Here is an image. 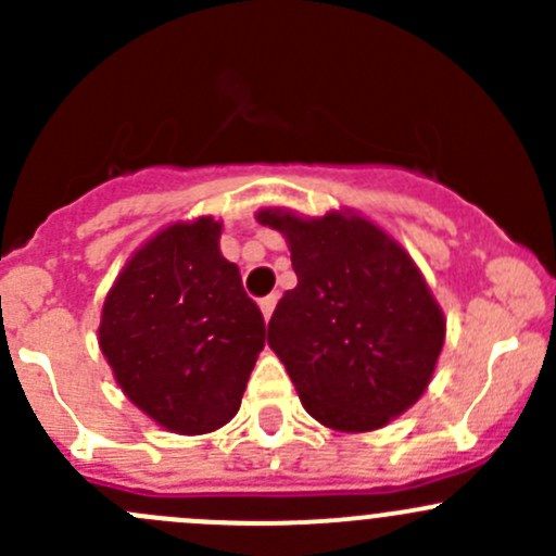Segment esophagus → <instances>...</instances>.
Masks as SVG:
<instances>
[{
	"instance_id": "esophagus-1",
	"label": "esophagus",
	"mask_w": 556,
	"mask_h": 556,
	"mask_svg": "<svg viewBox=\"0 0 556 556\" xmlns=\"http://www.w3.org/2000/svg\"><path fill=\"white\" fill-rule=\"evenodd\" d=\"M274 306H277V295H266V299H261V312L263 317H271L274 314Z\"/></svg>"
}]
</instances>
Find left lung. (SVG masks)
I'll return each mask as SVG.
<instances>
[{
    "label": "left lung",
    "mask_w": 556,
    "mask_h": 556,
    "mask_svg": "<svg viewBox=\"0 0 556 556\" xmlns=\"http://www.w3.org/2000/svg\"><path fill=\"white\" fill-rule=\"evenodd\" d=\"M290 247L299 285L279 299L268 346L306 412L339 433H371L414 406L446 339L444 309L414 257L352 210L255 215Z\"/></svg>",
    "instance_id": "1"
}]
</instances>
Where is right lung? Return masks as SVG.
I'll return each instance as SVG.
<instances>
[{
    "label": "right lung",
    "mask_w": 556,
    "mask_h": 556,
    "mask_svg": "<svg viewBox=\"0 0 556 556\" xmlns=\"http://www.w3.org/2000/svg\"><path fill=\"white\" fill-rule=\"evenodd\" d=\"M223 223L155 231L112 282L99 346L123 395L155 425L204 435L237 417L266 323L220 252Z\"/></svg>",
    "instance_id": "right-lung-1"
}]
</instances>
